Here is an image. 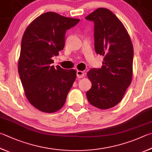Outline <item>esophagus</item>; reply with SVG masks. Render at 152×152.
<instances>
[{"label":"esophagus","mask_w":152,"mask_h":152,"mask_svg":"<svg viewBox=\"0 0 152 152\" xmlns=\"http://www.w3.org/2000/svg\"><path fill=\"white\" fill-rule=\"evenodd\" d=\"M76 76L78 78H83L84 76V72L80 71V70H77L76 72Z\"/></svg>","instance_id":"1"}]
</instances>
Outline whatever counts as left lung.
Segmentation results:
<instances>
[{
	"instance_id": "8db88e82",
	"label": "left lung",
	"mask_w": 152,
	"mask_h": 152,
	"mask_svg": "<svg viewBox=\"0 0 152 152\" xmlns=\"http://www.w3.org/2000/svg\"><path fill=\"white\" fill-rule=\"evenodd\" d=\"M86 19L94 23L95 51L104 57L101 68L88 72L92 87L86 97L92 106L109 109L122 100L131 84L133 46L122 22L110 10L99 8Z\"/></svg>"
}]
</instances>
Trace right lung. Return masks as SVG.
Instances as JSON below:
<instances>
[{
	"instance_id": "add662e5",
	"label": "right lung",
	"mask_w": 152,
	"mask_h": 152,
	"mask_svg": "<svg viewBox=\"0 0 152 152\" xmlns=\"http://www.w3.org/2000/svg\"><path fill=\"white\" fill-rule=\"evenodd\" d=\"M79 21L48 12L35 18L24 33L18 74L26 98L41 112L61 109L75 81L76 70L54 67L52 58L64 49L66 32Z\"/></svg>"
}]
</instances>
